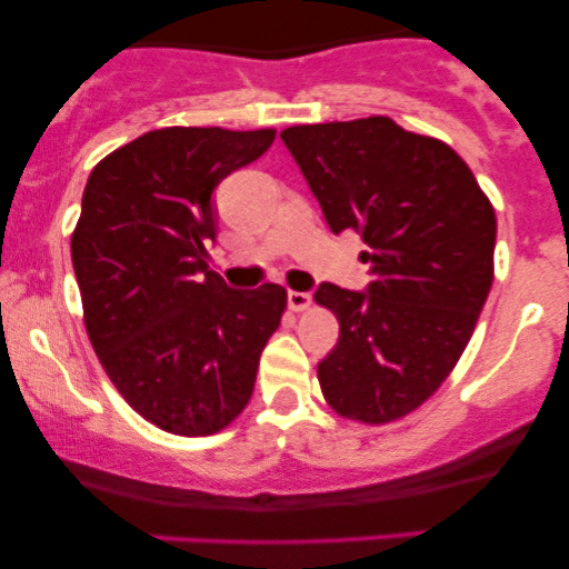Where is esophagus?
<instances>
[{
	"label": "esophagus",
	"instance_id": "34e87169",
	"mask_svg": "<svg viewBox=\"0 0 569 569\" xmlns=\"http://www.w3.org/2000/svg\"><path fill=\"white\" fill-rule=\"evenodd\" d=\"M310 302H312V297L307 291H289V307H291L293 312L307 310V307H310Z\"/></svg>",
	"mask_w": 569,
	"mask_h": 569
}]
</instances>
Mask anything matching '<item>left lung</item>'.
Masks as SVG:
<instances>
[{"label":"left lung","mask_w":569,"mask_h":569,"mask_svg":"<svg viewBox=\"0 0 569 569\" xmlns=\"http://www.w3.org/2000/svg\"><path fill=\"white\" fill-rule=\"evenodd\" d=\"M331 232H361L367 293L323 283L339 321L318 363L323 398L363 426L426 403L471 342L495 278V208L449 143L390 117L293 126L280 133Z\"/></svg>","instance_id":"1"}]
</instances>
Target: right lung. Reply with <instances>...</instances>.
I'll use <instances>...</instances> for the list:
<instances>
[{
  "mask_svg": "<svg viewBox=\"0 0 569 569\" xmlns=\"http://www.w3.org/2000/svg\"><path fill=\"white\" fill-rule=\"evenodd\" d=\"M272 141V128L149 130L84 184L71 232L84 329L120 396L173 436H213L246 409L289 302L278 283L230 291L206 264L213 189Z\"/></svg>",
  "mask_w": 569,
  "mask_h": 569,
  "instance_id": "1",
  "label": "right lung"
}]
</instances>
